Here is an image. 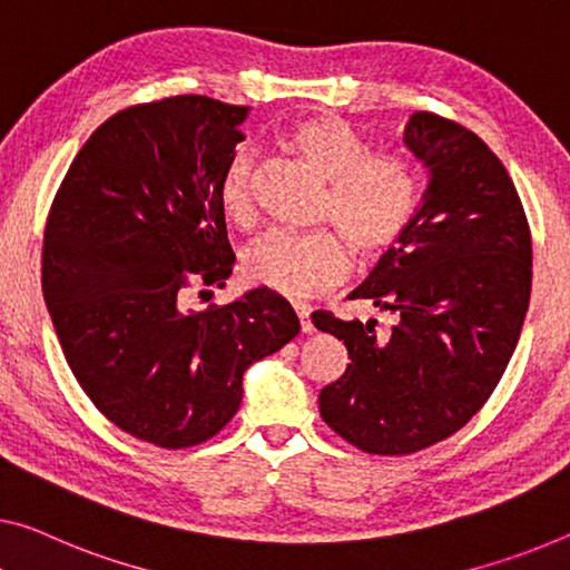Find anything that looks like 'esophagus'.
<instances>
[{
	"label": "esophagus",
	"instance_id": "34e87169",
	"mask_svg": "<svg viewBox=\"0 0 570 570\" xmlns=\"http://www.w3.org/2000/svg\"><path fill=\"white\" fill-rule=\"evenodd\" d=\"M295 313L301 318V331L303 334H313V323H311V308L305 303H295Z\"/></svg>",
	"mask_w": 570,
	"mask_h": 570
}]
</instances>
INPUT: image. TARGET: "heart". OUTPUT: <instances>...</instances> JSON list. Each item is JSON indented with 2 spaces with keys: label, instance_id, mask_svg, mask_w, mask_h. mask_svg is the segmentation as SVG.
<instances>
[{
  "label": "heart",
  "instance_id": "1",
  "mask_svg": "<svg viewBox=\"0 0 570 570\" xmlns=\"http://www.w3.org/2000/svg\"><path fill=\"white\" fill-rule=\"evenodd\" d=\"M287 145L328 183L315 218L334 224L358 259L387 252L413 222L420 206L417 170L400 155H372L346 121L315 117L297 121ZM252 157L239 153L226 168L218 200L229 222L249 224ZM348 252L336 232H269L244 252V277L285 297L326 291L346 273Z\"/></svg>",
  "mask_w": 570,
  "mask_h": 570
}]
</instances>
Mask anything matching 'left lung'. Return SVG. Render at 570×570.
Segmentation results:
<instances>
[{
    "label": "left lung",
    "instance_id": "1",
    "mask_svg": "<svg viewBox=\"0 0 570 570\" xmlns=\"http://www.w3.org/2000/svg\"><path fill=\"white\" fill-rule=\"evenodd\" d=\"M405 145L431 173L397 247L348 297L395 315L313 313L352 364L318 395L331 431L366 453L405 456L449 438L492 395L520 341L532 285V239L518 188L484 139L415 111Z\"/></svg>",
    "mask_w": 570,
    "mask_h": 570
}]
</instances>
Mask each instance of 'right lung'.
<instances>
[{"label":"right lung","mask_w":570,"mask_h":570,"mask_svg":"<svg viewBox=\"0 0 570 570\" xmlns=\"http://www.w3.org/2000/svg\"><path fill=\"white\" fill-rule=\"evenodd\" d=\"M247 107L208 96L137 104L86 139L52 200L42 295L81 390L160 449L214 438L242 405L249 364L301 323L267 287L188 308L234 267L218 188Z\"/></svg>","instance_id":"add662e5"}]
</instances>
